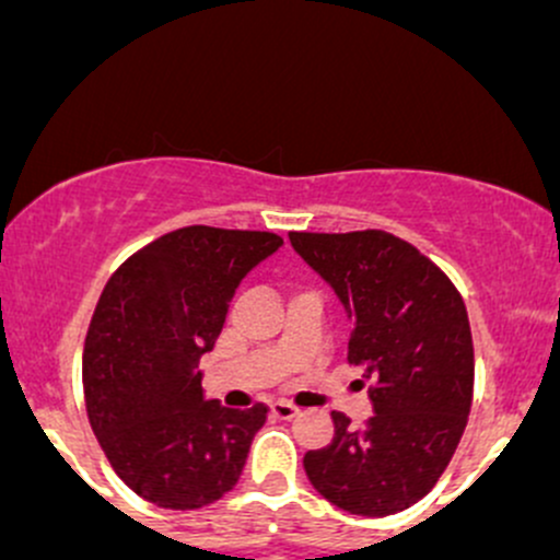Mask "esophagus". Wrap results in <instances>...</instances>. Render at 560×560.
<instances>
[{
	"label": "esophagus",
	"mask_w": 560,
	"mask_h": 560,
	"mask_svg": "<svg viewBox=\"0 0 560 560\" xmlns=\"http://www.w3.org/2000/svg\"><path fill=\"white\" fill-rule=\"evenodd\" d=\"M269 408H272V417L285 419V422H288V419H293V417H296V413H299V408L291 406V402H288V400H275Z\"/></svg>",
	"instance_id": "34e87169"
}]
</instances>
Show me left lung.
Segmentation results:
<instances>
[{"label": "left lung", "mask_w": 560, "mask_h": 560, "mask_svg": "<svg viewBox=\"0 0 560 560\" xmlns=\"http://www.w3.org/2000/svg\"><path fill=\"white\" fill-rule=\"evenodd\" d=\"M293 250L334 288L350 320L347 360L365 371L374 417L306 451L310 483L352 515L400 513L438 483L472 402V334L465 302L430 258L395 234L291 232Z\"/></svg>", "instance_id": "1"}]
</instances>
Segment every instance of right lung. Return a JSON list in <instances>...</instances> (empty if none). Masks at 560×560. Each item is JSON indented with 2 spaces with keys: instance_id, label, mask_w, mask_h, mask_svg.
I'll list each match as a JSON object with an SVG mask.
<instances>
[{
  "instance_id": "right-lung-1",
  "label": "right lung",
  "mask_w": 560,
  "mask_h": 560,
  "mask_svg": "<svg viewBox=\"0 0 560 560\" xmlns=\"http://www.w3.org/2000/svg\"><path fill=\"white\" fill-rule=\"evenodd\" d=\"M282 245L272 232L184 226L133 254L101 293L82 358L90 427L114 472L165 510H197L240 480L267 406L208 400L213 350L240 282Z\"/></svg>"
}]
</instances>
